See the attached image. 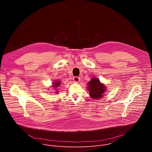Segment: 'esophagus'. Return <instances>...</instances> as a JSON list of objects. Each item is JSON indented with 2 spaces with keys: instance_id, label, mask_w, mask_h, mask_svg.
Instances as JSON below:
<instances>
[{
  "instance_id": "34e87169",
  "label": "esophagus",
  "mask_w": 152,
  "mask_h": 152,
  "mask_svg": "<svg viewBox=\"0 0 152 152\" xmlns=\"http://www.w3.org/2000/svg\"><path fill=\"white\" fill-rule=\"evenodd\" d=\"M73 80H74L75 82H79V81L80 80V77H77V76H74V77H73Z\"/></svg>"
}]
</instances>
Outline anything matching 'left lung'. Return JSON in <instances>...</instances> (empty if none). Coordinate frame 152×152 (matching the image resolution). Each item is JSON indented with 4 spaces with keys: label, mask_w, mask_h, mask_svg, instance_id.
Segmentation results:
<instances>
[{
    "label": "left lung",
    "mask_w": 152,
    "mask_h": 152,
    "mask_svg": "<svg viewBox=\"0 0 152 152\" xmlns=\"http://www.w3.org/2000/svg\"><path fill=\"white\" fill-rule=\"evenodd\" d=\"M88 91L90 97L93 99H98L102 97L103 94L105 91V86L101 83L97 78H93L88 82Z\"/></svg>",
    "instance_id": "1"
}]
</instances>
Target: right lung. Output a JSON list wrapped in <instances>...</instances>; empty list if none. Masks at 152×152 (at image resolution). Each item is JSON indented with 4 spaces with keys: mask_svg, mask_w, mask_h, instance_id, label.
I'll return each instance as SVG.
<instances>
[{
    "mask_svg": "<svg viewBox=\"0 0 152 152\" xmlns=\"http://www.w3.org/2000/svg\"><path fill=\"white\" fill-rule=\"evenodd\" d=\"M60 84V82H58V81H56V82H55L53 84V86L55 88H56L58 86H59Z\"/></svg>",
    "mask_w": 152,
    "mask_h": 152,
    "instance_id": "obj_1",
    "label": "right lung"
}]
</instances>
